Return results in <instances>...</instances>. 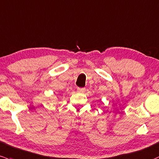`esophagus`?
<instances>
[{"mask_svg":"<svg viewBox=\"0 0 159 159\" xmlns=\"http://www.w3.org/2000/svg\"><path fill=\"white\" fill-rule=\"evenodd\" d=\"M77 90H78V92H81V93H82V92L85 91V88H78Z\"/></svg>","mask_w":159,"mask_h":159,"instance_id":"obj_1","label":"esophagus"}]
</instances>
